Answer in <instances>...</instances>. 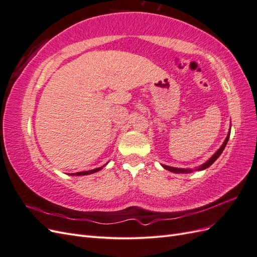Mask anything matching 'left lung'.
<instances>
[{"mask_svg": "<svg viewBox=\"0 0 257 257\" xmlns=\"http://www.w3.org/2000/svg\"><path fill=\"white\" fill-rule=\"evenodd\" d=\"M229 135H230V131L228 132V135H227V137H226V139H225V142L223 143V145H222V147L220 148L219 150H217L213 155H212V158L210 159L209 161H207L204 165H201L200 167H198V168H196L195 170H201V169H206V168H208L210 165H212L213 163H214V161L220 157L221 155V153L223 152V150H224V148L226 147V145H227V142H228V138H229ZM163 167H164L165 169H167V170H169V172H172V173H185V174H188V173H192L193 170H191V169H181V168H175V167H170V166H166V165H163Z\"/></svg>", "mask_w": 257, "mask_h": 257, "instance_id": "obj_1", "label": "left lung"}]
</instances>
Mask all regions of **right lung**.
I'll use <instances>...</instances> for the list:
<instances>
[{"instance_id": "1", "label": "right lung", "mask_w": 257, "mask_h": 257, "mask_svg": "<svg viewBox=\"0 0 257 257\" xmlns=\"http://www.w3.org/2000/svg\"><path fill=\"white\" fill-rule=\"evenodd\" d=\"M102 169V167L99 168H95V169H92V170H87V172H80V173H76V174H72V175H76V176H81V175H90L93 173H96L98 170Z\"/></svg>"}]
</instances>
